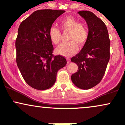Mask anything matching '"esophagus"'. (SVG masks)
<instances>
[{"instance_id":"esophagus-1","label":"esophagus","mask_w":125,"mask_h":125,"mask_svg":"<svg viewBox=\"0 0 125 125\" xmlns=\"http://www.w3.org/2000/svg\"><path fill=\"white\" fill-rule=\"evenodd\" d=\"M66 61H67V63H69L71 62V59L70 58H67V59H66Z\"/></svg>"}]
</instances>
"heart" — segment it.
Returning a JSON list of instances; mask_svg holds the SVG:
<instances>
[{
	"label": "heart",
	"mask_w": 125,
	"mask_h": 125,
	"mask_svg": "<svg viewBox=\"0 0 125 125\" xmlns=\"http://www.w3.org/2000/svg\"><path fill=\"white\" fill-rule=\"evenodd\" d=\"M63 32H69L68 43H62L55 49V52L59 55L69 57L75 54L79 50L78 45L82 46L89 37V30L86 23L79 22V21L72 16H68L60 22ZM51 42L57 45L60 41L62 32L58 28L51 27L48 32Z\"/></svg>",
	"instance_id": "1"
}]
</instances>
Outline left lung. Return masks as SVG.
I'll use <instances>...</instances> for the list:
<instances>
[{
  "instance_id": "obj_1",
  "label": "left lung",
  "mask_w": 125,
  "mask_h": 125,
  "mask_svg": "<svg viewBox=\"0 0 125 125\" xmlns=\"http://www.w3.org/2000/svg\"><path fill=\"white\" fill-rule=\"evenodd\" d=\"M78 13L86 21L89 37L80 52L71 58L78 70L71 75L73 83L82 89H88L102 80L110 57V40L104 22L89 11Z\"/></svg>"
}]
</instances>
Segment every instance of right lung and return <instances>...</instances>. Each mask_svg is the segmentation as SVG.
Instances as JSON below:
<instances>
[{"mask_svg":"<svg viewBox=\"0 0 125 125\" xmlns=\"http://www.w3.org/2000/svg\"><path fill=\"white\" fill-rule=\"evenodd\" d=\"M64 10L36 11L22 21L16 40V62L28 85L38 90L50 88L57 71L66 64L60 55H54L48 32Z\"/></svg>","mask_w":125,"mask_h":125,"instance_id":"right-lung-1","label":"right lung"}]
</instances>
